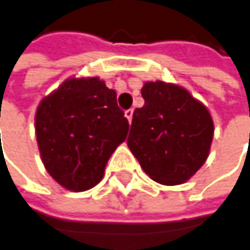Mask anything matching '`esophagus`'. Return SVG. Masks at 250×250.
<instances>
[{
  "label": "esophagus",
  "instance_id": "obj_1",
  "mask_svg": "<svg viewBox=\"0 0 250 250\" xmlns=\"http://www.w3.org/2000/svg\"><path fill=\"white\" fill-rule=\"evenodd\" d=\"M125 116L127 117V120H128V122H131V119H133V110H131V108L125 110Z\"/></svg>",
  "mask_w": 250,
  "mask_h": 250
}]
</instances>
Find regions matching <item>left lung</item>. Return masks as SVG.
<instances>
[{
  "label": "left lung",
  "instance_id": "1",
  "mask_svg": "<svg viewBox=\"0 0 250 250\" xmlns=\"http://www.w3.org/2000/svg\"><path fill=\"white\" fill-rule=\"evenodd\" d=\"M142 97L145 105L133 113L127 146L154 182L182 185L209 156L212 116L186 88L170 83L148 81Z\"/></svg>",
  "mask_w": 250,
  "mask_h": 250
}]
</instances>
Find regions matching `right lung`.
<instances>
[{
    "label": "right lung",
    "mask_w": 250,
    "mask_h": 250,
    "mask_svg": "<svg viewBox=\"0 0 250 250\" xmlns=\"http://www.w3.org/2000/svg\"><path fill=\"white\" fill-rule=\"evenodd\" d=\"M128 133L117 94L99 77L65 80L35 113L41 160L62 188L83 192L103 179L105 165Z\"/></svg>",
    "instance_id": "add662e5"
}]
</instances>
